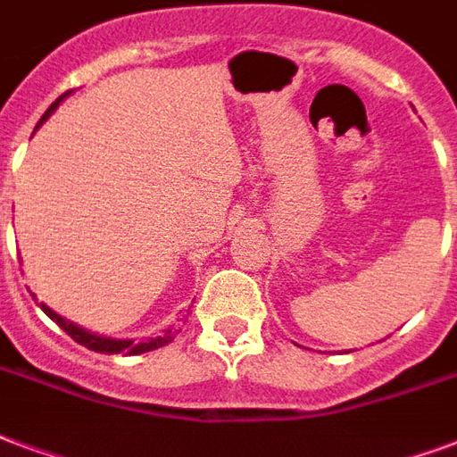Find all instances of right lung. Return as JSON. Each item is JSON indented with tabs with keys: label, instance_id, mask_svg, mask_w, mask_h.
<instances>
[{
	"label": "right lung",
	"instance_id": "obj_1",
	"mask_svg": "<svg viewBox=\"0 0 457 457\" xmlns=\"http://www.w3.org/2000/svg\"><path fill=\"white\" fill-rule=\"evenodd\" d=\"M70 94V91H67ZM67 94L60 96L57 101L47 108V112L40 118V122H37V127L43 125L47 118H50V112L57 108L62 103V98H67ZM40 308L46 311L47 318H53L57 325H60L62 330L67 332L74 342H79V345H84L86 349H91V352H101V354H144V352H151V349H159V346H166L170 339H173V328H168L161 337H151L146 339V342H132V339H111V337H101V335H94V332L84 330V328H79V325H74L71 320H64L62 315H57L53 311V308H47L46 303H40Z\"/></svg>",
	"mask_w": 457,
	"mask_h": 457
}]
</instances>
